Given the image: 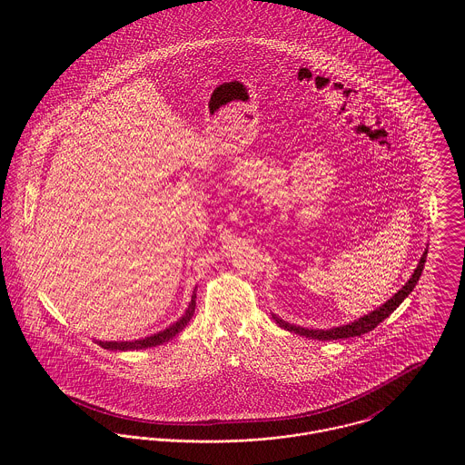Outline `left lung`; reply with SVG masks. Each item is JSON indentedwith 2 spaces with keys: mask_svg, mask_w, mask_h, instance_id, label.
<instances>
[{
  "mask_svg": "<svg viewBox=\"0 0 465 465\" xmlns=\"http://www.w3.org/2000/svg\"><path fill=\"white\" fill-rule=\"evenodd\" d=\"M426 256H428V249L420 256V262H419L417 268L413 270V273L408 279V282L399 290L398 293H394L385 304H381L374 312H371V313H367V315H363V317H360L354 322H349L345 326H338V328H331V330H308V328H301V326L290 324V322L279 319L277 315H272V317L279 324V328H284L288 331L302 334L306 338H315V340H340V338H351V336H360L363 332L372 331L380 322H383L396 308H399V304L411 293V290L415 288V284H417V281H419V277L422 273V268H424V263H426Z\"/></svg>",
  "mask_w": 465,
  "mask_h": 465,
  "instance_id": "obj_1",
  "label": "left lung"
}]
</instances>
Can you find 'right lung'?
Listing matches in <instances>:
<instances>
[{
	"instance_id": "1",
	"label": "right lung",
	"mask_w": 465,
	"mask_h": 465,
	"mask_svg": "<svg viewBox=\"0 0 465 465\" xmlns=\"http://www.w3.org/2000/svg\"><path fill=\"white\" fill-rule=\"evenodd\" d=\"M197 288L193 290V295H192V302L186 310V313L177 321L173 322L170 328L163 330V331L155 332V334H150V336H144V338H139V340H131V341H104V340H96V343L107 351H137V349H148V347H155V345H161L168 340H172L175 334L183 331L188 322L192 321L193 313H195V306H197Z\"/></svg>"
}]
</instances>
